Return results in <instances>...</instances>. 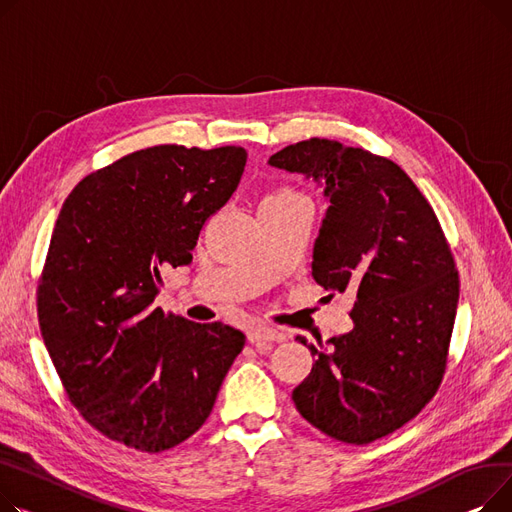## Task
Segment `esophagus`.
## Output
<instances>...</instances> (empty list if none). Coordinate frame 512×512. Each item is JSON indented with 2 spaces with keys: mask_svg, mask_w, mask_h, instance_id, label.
Segmentation results:
<instances>
[{
  "mask_svg": "<svg viewBox=\"0 0 512 512\" xmlns=\"http://www.w3.org/2000/svg\"><path fill=\"white\" fill-rule=\"evenodd\" d=\"M248 339H250V343H266V341L281 339V333L273 326L262 324V322H254L248 328Z\"/></svg>",
  "mask_w": 512,
  "mask_h": 512,
  "instance_id": "obj_1",
  "label": "esophagus"
}]
</instances>
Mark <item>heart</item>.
<instances>
[{"label":"heart","instance_id":"obj_1","mask_svg":"<svg viewBox=\"0 0 512 512\" xmlns=\"http://www.w3.org/2000/svg\"><path fill=\"white\" fill-rule=\"evenodd\" d=\"M293 196H299V192H295L293 188H277V190H273V192L264 196L262 204L264 202H275V200H287V198H293Z\"/></svg>","mask_w":512,"mask_h":512}]
</instances>
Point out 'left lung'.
<instances>
[{
	"instance_id": "obj_1",
	"label": "left lung",
	"mask_w": 512,
	"mask_h": 512,
	"mask_svg": "<svg viewBox=\"0 0 512 512\" xmlns=\"http://www.w3.org/2000/svg\"><path fill=\"white\" fill-rule=\"evenodd\" d=\"M268 163L324 184L312 277L355 291L353 328L316 349L293 388L304 419L347 444L393 434L436 395L459 302V273L432 206L393 161L337 140L285 146Z\"/></svg>"
}]
</instances>
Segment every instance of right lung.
Returning a JSON list of instances; mask_svg holds the SVG:
<instances>
[{
  "mask_svg": "<svg viewBox=\"0 0 512 512\" xmlns=\"http://www.w3.org/2000/svg\"><path fill=\"white\" fill-rule=\"evenodd\" d=\"M246 159L242 146H150L86 175L59 210L37 289L41 335L80 415L140 453L198 432L244 349L242 330L153 302L163 270L192 262Z\"/></svg>",
  "mask_w": 512,
  "mask_h": 512,
  "instance_id": "add662e5",
  "label": "right lung"
}]
</instances>
